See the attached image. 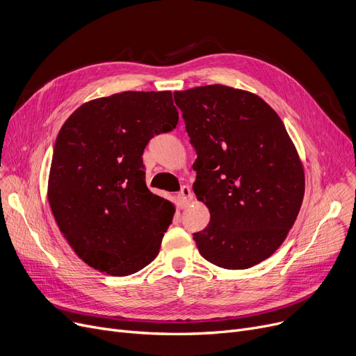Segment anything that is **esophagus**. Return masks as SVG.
<instances>
[{
  "label": "esophagus",
  "instance_id": "34e87169",
  "mask_svg": "<svg viewBox=\"0 0 356 356\" xmlns=\"http://www.w3.org/2000/svg\"><path fill=\"white\" fill-rule=\"evenodd\" d=\"M177 199H179V203L181 208H186L188 204L192 202L193 199V193L191 191V188H188V186H183V188L180 189L179 195H177Z\"/></svg>",
  "mask_w": 356,
  "mask_h": 356
}]
</instances>
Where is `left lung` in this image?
Segmentation results:
<instances>
[{
  "label": "left lung",
  "mask_w": 356,
  "mask_h": 356,
  "mask_svg": "<svg viewBox=\"0 0 356 356\" xmlns=\"http://www.w3.org/2000/svg\"><path fill=\"white\" fill-rule=\"evenodd\" d=\"M197 159L193 192L211 212L193 234L200 255L244 270L283 244L305 196V168L277 112L255 93L225 85L176 90Z\"/></svg>",
  "instance_id": "obj_1"
}]
</instances>
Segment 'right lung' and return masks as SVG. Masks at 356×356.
<instances>
[{
  "label": "right lung",
  "instance_id": "1",
  "mask_svg": "<svg viewBox=\"0 0 356 356\" xmlns=\"http://www.w3.org/2000/svg\"><path fill=\"white\" fill-rule=\"evenodd\" d=\"M177 122L170 90H128L81 105L60 128L47 199L67 244L89 267L122 277L157 257L175 207L148 191L141 156Z\"/></svg>",
  "mask_w": 356,
  "mask_h": 356
}]
</instances>
